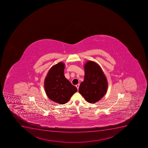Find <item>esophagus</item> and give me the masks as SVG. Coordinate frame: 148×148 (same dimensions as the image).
I'll return each mask as SVG.
<instances>
[{
  "label": "esophagus",
  "instance_id": "34e87169",
  "mask_svg": "<svg viewBox=\"0 0 148 148\" xmlns=\"http://www.w3.org/2000/svg\"><path fill=\"white\" fill-rule=\"evenodd\" d=\"M79 86H80V84H79L76 85V87H77V88L78 90V89H79Z\"/></svg>",
  "mask_w": 148,
  "mask_h": 148
}]
</instances>
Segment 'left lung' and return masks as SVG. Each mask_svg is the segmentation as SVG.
<instances>
[{"mask_svg":"<svg viewBox=\"0 0 148 148\" xmlns=\"http://www.w3.org/2000/svg\"><path fill=\"white\" fill-rule=\"evenodd\" d=\"M84 68V80L79 86V92L88 102L95 103L101 99L107 91V79L101 67L96 62L88 61Z\"/></svg>","mask_w":148,"mask_h":148,"instance_id":"left-lung-1","label":"left lung"}]
</instances>
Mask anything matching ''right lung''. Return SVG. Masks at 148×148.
<instances>
[{
    "label": "right lung",
    "instance_id": "add662e5",
    "mask_svg": "<svg viewBox=\"0 0 148 148\" xmlns=\"http://www.w3.org/2000/svg\"><path fill=\"white\" fill-rule=\"evenodd\" d=\"M64 64L59 62L49 71L44 81V88L50 99L60 104L66 103L77 91L64 75Z\"/></svg>",
    "mask_w": 148,
    "mask_h": 148
}]
</instances>
